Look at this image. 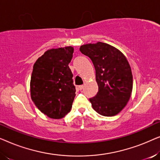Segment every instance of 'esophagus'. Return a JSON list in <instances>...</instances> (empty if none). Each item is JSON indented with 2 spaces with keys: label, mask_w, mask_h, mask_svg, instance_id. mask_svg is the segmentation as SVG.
<instances>
[{
  "label": "esophagus",
  "mask_w": 160,
  "mask_h": 160,
  "mask_svg": "<svg viewBox=\"0 0 160 160\" xmlns=\"http://www.w3.org/2000/svg\"><path fill=\"white\" fill-rule=\"evenodd\" d=\"M84 85H79V86L78 87V89H79V90H82L83 89H84Z\"/></svg>",
  "instance_id": "esophagus-1"
}]
</instances>
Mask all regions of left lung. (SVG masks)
I'll list each match as a JSON object with an SVG mask.
<instances>
[{"label": "left lung", "instance_id": "8db88e82", "mask_svg": "<svg viewBox=\"0 0 160 160\" xmlns=\"http://www.w3.org/2000/svg\"><path fill=\"white\" fill-rule=\"evenodd\" d=\"M80 52L91 59L95 69L98 92L89 98L94 110L113 117L127 105L132 89V75L128 61L112 46L98 42L81 46Z\"/></svg>", "mask_w": 160, "mask_h": 160}]
</instances>
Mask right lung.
Masks as SVG:
<instances>
[{
	"mask_svg": "<svg viewBox=\"0 0 160 160\" xmlns=\"http://www.w3.org/2000/svg\"><path fill=\"white\" fill-rule=\"evenodd\" d=\"M73 48L48 50L33 65L30 80L32 101L52 119H61L71 111L76 96L73 73L68 64Z\"/></svg>",
	"mask_w": 160,
	"mask_h": 160,
	"instance_id": "1",
	"label": "right lung"
}]
</instances>
